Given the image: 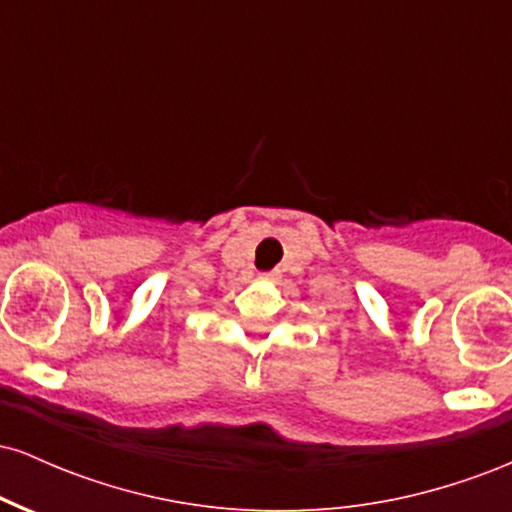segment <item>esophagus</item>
<instances>
[{"label": "esophagus", "instance_id": "esophagus-1", "mask_svg": "<svg viewBox=\"0 0 512 512\" xmlns=\"http://www.w3.org/2000/svg\"><path fill=\"white\" fill-rule=\"evenodd\" d=\"M262 279H267V281H276V279H279V274H276V272H264V274H262Z\"/></svg>", "mask_w": 512, "mask_h": 512}]
</instances>
